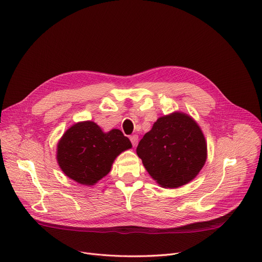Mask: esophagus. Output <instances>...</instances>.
Returning a JSON list of instances; mask_svg holds the SVG:
<instances>
[{"label":"esophagus","mask_w":262,"mask_h":262,"mask_svg":"<svg viewBox=\"0 0 262 262\" xmlns=\"http://www.w3.org/2000/svg\"><path fill=\"white\" fill-rule=\"evenodd\" d=\"M130 140H131V142H132V146L135 147L136 144H137V142H138V136L134 134V135L130 136Z\"/></svg>","instance_id":"esophagus-1"}]
</instances>
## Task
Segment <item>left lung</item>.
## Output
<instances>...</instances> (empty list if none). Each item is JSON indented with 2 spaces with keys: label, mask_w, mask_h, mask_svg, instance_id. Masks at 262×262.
<instances>
[{
  "label": "left lung",
  "mask_w": 262,
  "mask_h": 262,
  "mask_svg": "<svg viewBox=\"0 0 262 262\" xmlns=\"http://www.w3.org/2000/svg\"><path fill=\"white\" fill-rule=\"evenodd\" d=\"M138 157L162 187L191 181L205 164L207 146L198 124L181 112L159 118L136 148Z\"/></svg>",
  "instance_id": "obj_1"
}]
</instances>
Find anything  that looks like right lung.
Instances as JSON below:
<instances>
[{"instance_id":"1","label":"right lung","mask_w":262,"mask_h":262,"mask_svg":"<svg viewBox=\"0 0 262 262\" xmlns=\"http://www.w3.org/2000/svg\"><path fill=\"white\" fill-rule=\"evenodd\" d=\"M132 147L119 129L104 133L94 122L75 124L58 142L57 160L68 177L94 185L111 169L116 156Z\"/></svg>"}]
</instances>
